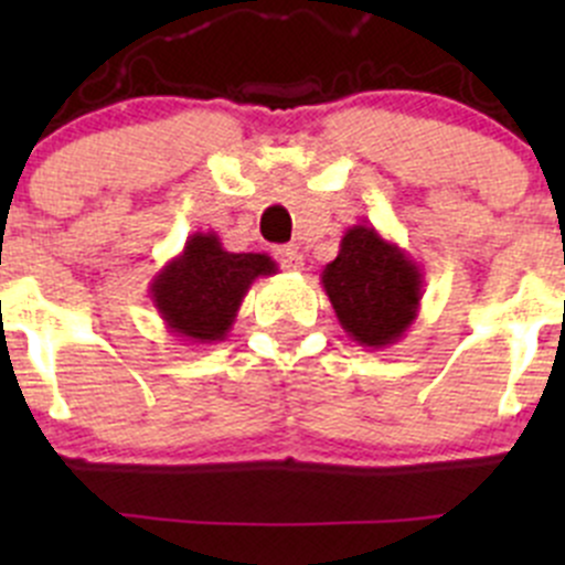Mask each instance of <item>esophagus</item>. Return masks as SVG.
<instances>
[{
	"instance_id": "obj_1",
	"label": "esophagus",
	"mask_w": 565,
	"mask_h": 565,
	"mask_svg": "<svg viewBox=\"0 0 565 565\" xmlns=\"http://www.w3.org/2000/svg\"><path fill=\"white\" fill-rule=\"evenodd\" d=\"M276 259L284 270H300V267H303V254L292 246L276 248Z\"/></svg>"
}]
</instances>
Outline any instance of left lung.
Returning <instances> with one entry per match:
<instances>
[{
    "label": "left lung",
    "instance_id": "obj_1",
    "mask_svg": "<svg viewBox=\"0 0 565 565\" xmlns=\"http://www.w3.org/2000/svg\"><path fill=\"white\" fill-rule=\"evenodd\" d=\"M319 278L347 335L372 350L396 344L424 298L420 267L369 224L344 232L339 254Z\"/></svg>",
    "mask_w": 565,
    "mask_h": 565
}]
</instances>
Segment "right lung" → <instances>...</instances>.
Returning <instances> with one entry per match:
<instances>
[{
  "instance_id": "1",
  "label": "right lung",
  "mask_w": 565,
  "mask_h": 565,
  "mask_svg": "<svg viewBox=\"0 0 565 565\" xmlns=\"http://www.w3.org/2000/svg\"><path fill=\"white\" fill-rule=\"evenodd\" d=\"M267 254H232L215 232H193L150 281V300L172 335L215 344L230 335L243 298L259 276H273Z\"/></svg>"
}]
</instances>
